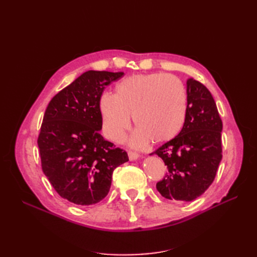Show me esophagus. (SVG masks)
<instances>
[{
    "label": "esophagus",
    "mask_w": 257,
    "mask_h": 257,
    "mask_svg": "<svg viewBox=\"0 0 257 257\" xmlns=\"http://www.w3.org/2000/svg\"><path fill=\"white\" fill-rule=\"evenodd\" d=\"M139 158V154L136 153V152H133V151H128V159L131 161H135Z\"/></svg>",
    "instance_id": "1"
}]
</instances>
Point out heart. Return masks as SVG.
<instances>
[{"mask_svg":"<svg viewBox=\"0 0 257 257\" xmlns=\"http://www.w3.org/2000/svg\"><path fill=\"white\" fill-rule=\"evenodd\" d=\"M98 108L106 136L121 142L131 126L138 127L132 145L141 147L152 139L162 144L180 133L188 112V92L175 76L162 73L130 76L115 87L114 95H100Z\"/></svg>","mask_w":257,"mask_h":257,"instance_id":"obj_1","label":"heart"}]
</instances>
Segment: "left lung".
<instances>
[{
    "label": "left lung",
    "mask_w": 257,
    "mask_h": 257,
    "mask_svg": "<svg viewBox=\"0 0 257 257\" xmlns=\"http://www.w3.org/2000/svg\"><path fill=\"white\" fill-rule=\"evenodd\" d=\"M188 112L180 133L157 154L167 166L157 189L170 200L192 201L213 182L222 160V120L210 91L193 78L186 81Z\"/></svg>",
    "instance_id": "1"
}]
</instances>
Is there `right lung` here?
I'll return each mask as SVG.
<instances>
[{"label": "right lung", "instance_id": "1", "mask_svg": "<svg viewBox=\"0 0 257 257\" xmlns=\"http://www.w3.org/2000/svg\"><path fill=\"white\" fill-rule=\"evenodd\" d=\"M123 74L85 72L54 95L45 111L37 139L43 172L59 195L76 205L104 199L114 168L128 161L125 151L99 134V97Z\"/></svg>", "mask_w": 257, "mask_h": 257}]
</instances>
